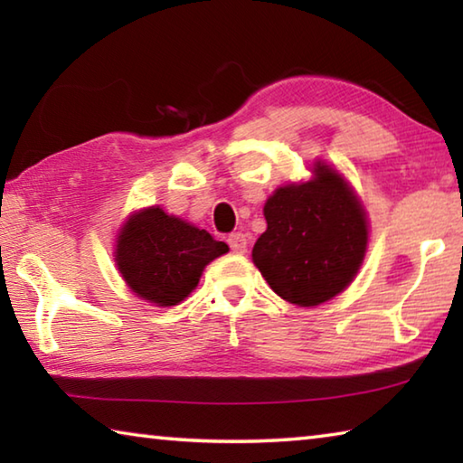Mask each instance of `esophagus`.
I'll return each mask as SVG.
<instances>
[{"label": "esophagus", "instance_id": "34e87169", "mask_svg": "<svg viewBox=\"0 0 463 463\" xmlns=\"http://www.w3.org/2000/svg\"><path fill=\"white\" fill-rule=\"evenodd\" d=\"M226 241H229V247H231L232 253H245V250H247V242L249 241H247V237L242 232H232Z\"/></svg>", "mask_w": 463, "mask_h": 463}]
</instances>
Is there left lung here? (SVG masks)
<instances>
[{
	"label": "left lung",
	"mask_w": 463,
	"mask_h": 463,
	"mask_svg": "<svg viewBox=\"0 0 463 463\" xmlns=\"http://www.w3.org/2000/svg\"><path fill=\"white\" fill-rule=\"evenodd\" d=\"M312 174L269 195L263 206L268 231L253 247L265 281L296 307H318L341 294L367 249L365 210L351 185L320 161Z\"/></svg>",
	"instance_id": "1"
}]
</instances>
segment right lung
<instances>
[{"instance_id": "1", "label": "right lung", "mask_w": 463, "mask_h": 463, "mask_svg": "<svg viewBox=\"0 0 463 463\" xmlns=\"http://www.w3.org/2000/svg\"><path fill=\"white\" fill-rule=\"evenodd\" d=\"M229 245L159 206L130 214L116 241L114 260L127 286L155 307H175L195 289L203 268Z\"/></svg>"}]
</instances>
